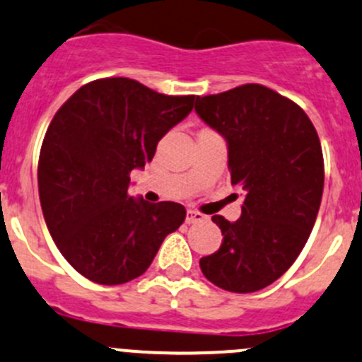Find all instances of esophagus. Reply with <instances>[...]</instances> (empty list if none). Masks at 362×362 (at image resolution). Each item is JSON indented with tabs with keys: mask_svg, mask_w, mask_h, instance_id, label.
I'll return each instance as SVG.
<instances>
[{
	"mask_svg": "<svg viewBox=\"0 0 362 362\" xmlns=\"http://www.w3.org/2000/svg\"><path fill=\"white\" fill-rule=\"evenodd\" d=\"M206 216L203 213L196 211V210H187V216H185V222L187 223H197V222H204Z\"/></svg>",
	"mask_w": 362,
	"mask_h": 362,
	"instance_id": "1",
	"label": "esophagus"
}]
</instances>
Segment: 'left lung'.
Masks as SVG:
<instances>
[{"instance_id":"1","label":"left lung","mask_w":362,"mask_h":362,"mask_svg":"<svg viewBox=\"0 0 362 362\" xmlns=\"http://www.w3.org/2000/svg\"><path fill=\"white\" fill-rule=\"evenodd\" d=\"M196 112L226 136L230 182L245 196L239 220L211 216L223 239L199 267L222 290L258 291L291 267L317 218L325 187L317 132L298 104L257 83L196 97Z\"/></svg>"}]
</instances>
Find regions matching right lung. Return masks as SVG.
I'll return each instance as SVG.
<instances>
[{"instance_id": "1", "label": "right lung", "mask_w": 362, "mask_h": 362, "mask_svg": "<svg viewBox=\"0 0 362 362\" xmlns=\"http://www.w3.org/2000/svg\"><path fill=\"white\" fill-rule=\"evenodd\" d=\"M194 98L104 78L83 85L53 116L37 161L41 210L57 248L86 279L112 286L142 276L184 223L182 204L136 201L128 187L132 170L152 161Z\"/></svg>"}]
</instances>
